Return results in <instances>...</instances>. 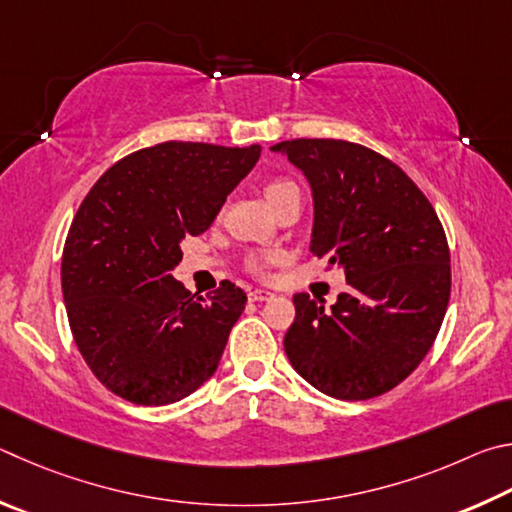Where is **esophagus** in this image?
Instances as JSON below:
<instances>
[{
	"instance_id": "1",
	"label": "esophagus",
	"mask_w": 512,
	"mask_h": 512,
	"mask_svg": "<svg viewBox=\"0 0 512 512\" xmlns=\"http://www.w3.org/2000/svg\"><path fill=\"white\" fill-rule=\"evenodd\" d=\"M272 297H274V294L267 292V290H251L249 292V301H267Z\"/></svg>"
}]
</instances>
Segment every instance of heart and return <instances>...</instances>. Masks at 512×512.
<instances>
[{
	"label": "heart",
	"mask_w": 512,
	"mask_h": 512,
	"mask_svg": "<svg viewBox=\"0 0 512 512\" xmlns=\"http://www.w3.org/2000/svg\"><path fill=\"white\" fill-rule=\"evenodd\" d=\"M294 188H297V184L288 182V179H272V182L267 184V188H265V195H267V200L272 202L279 195L288 193V191H294ZM265 263H267L265 256L263 258H254V263H251V267H254V270H263Z\"/></svg>",
	"instance_id": "1"
}]
</instances>
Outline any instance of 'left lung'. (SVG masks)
<instances>
[{"instance_id": "left-lung-1", "label": "left lung", "mask_w": 512, "mask_h": 512, "mask_svg": "<svg viewBox=\"0 0 512 512\" xmlns=\"http://www.w3.org/2000/svg\"><path fill=\"white\" fill-rule=\"evenodd\" d=\"M308 179L310 251L342 267L348 292L294 294L288 360L326 396L366 400L423 362L441 330L452 274L441 220L402 170L360 143L294 139L270 148Z\"/></svg>"}]
</instances>
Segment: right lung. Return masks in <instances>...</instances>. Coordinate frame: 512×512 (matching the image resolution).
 I'll return each instance as SVG.
<instances>
[{
    "label": "right lung",
    "mask_w": 512,
    "mask_h": 512,
    "mask_svg": "<svg viewBox=\"0 0 512 512\" xmlns=\"http://www.w3.org/2000/svg\"><path fill=\"white\" fill-rule=\"evenodd\" d=\"M261 146L166 141L107 170L80 204L62 251V297L80 355L107 389L161 407L211 378L247 294L209 299L173 279L182 240L211 227Z\"/></svg>",
    "instance_id": "right-lung-1"
}]
</instances>
